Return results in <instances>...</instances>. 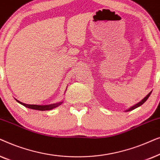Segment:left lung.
<instances>
[{
  "instance_id": "obj_1",
  "label": "left lung",
  "mask_w": 160,
  "mask_h": 160,
  "mask_svg": "<svg viewBox=\"0 0 160 160\" xmlns=\"http://www.w3.org/2000/svg\"><path fill=\"white\" fill-rule=\"evenodd\" d=\"M151 93H152V92H149V93H148V95H146V97H145V98H143V99L141 100V101H140L139 102H138V103H137V104H135V105H134V106H132V107H131V108H129V109H128V110H127L126 111H132V110H134V109H135V108H138V107L141 106V105H143V104L144 103V102H145L146 101V100H147V99H148V97H149V96H150V95H151Z\"/></svg>"
}]
</instances>
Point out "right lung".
<instances>
[{
    "label": "right lung",
    "mask_w": 160,
    "mask_h": 160,
    "mask_svg": "<svg viewBox=\"0 0 160 160\" xmlns=\"http://www.w3.org/2000/svg\"><path fill=\"white\" fill-rule=\"evenodd\" d=\"M17 100L19 103H20L22 106L27 107L28 108L30 109H33V110H38V111H48V110H52L56 107H58L62 103V102H56V103H53V104H49V105H30V104H25L24 102H22L20 101H19L18 100L15 99Z\"/></svg>",
    "instance_id": "add662e5"
}]
</instances>
